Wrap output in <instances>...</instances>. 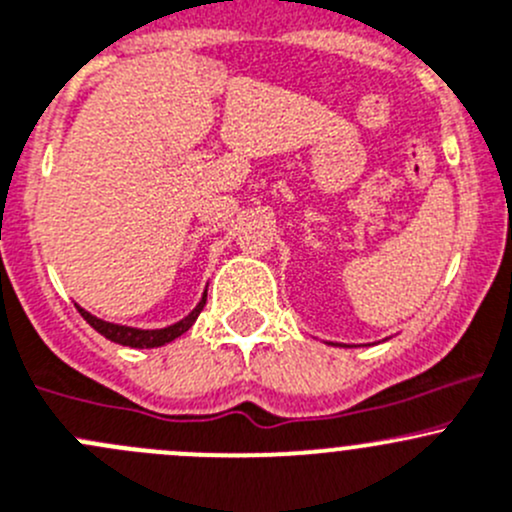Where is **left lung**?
Here are the masks:
<instances>
[{"label":"left lung","instance_id":"1","mask_svg":"<svg viewBox=\"0 0 512 512\" xmlns=\"http://www.w3.org/2000/svg\"><path fill=\"white\" fill-rule=\"evenodd\" d=\"M331 346H333V343H331Z\"/></svg>","mask_w":512,"mask_h":512}]
</instances>
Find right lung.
Segmentation results:
<instances>
[{"mask_svg":"<svg viewBox=\"0 0 512 512\" xmlns=\"http://www.w3.org/2000/svg\"><path fill=\"white\" fill-rule=\"evenodd\" d=\"M206 306V291L204 296H201V301L196 303L194 311L189 313V316H184L181 321L171 323V326L166 328H131V326H119V323H109V321H101V318L91 316L89 311H84L82 306L79 308V313L84 316V321L89 323L94 331H99L101 336L109 338V341L119 343V346H129V348H159V346H166V343H171L174 338H179L181 333L189 331L191 326L196 323V318H199V313L204 311Z\"/></svg>","mask_w":512,"mask_h":512,"instance_id":"right-lung-1","label":"right lung"}]
</instances>
